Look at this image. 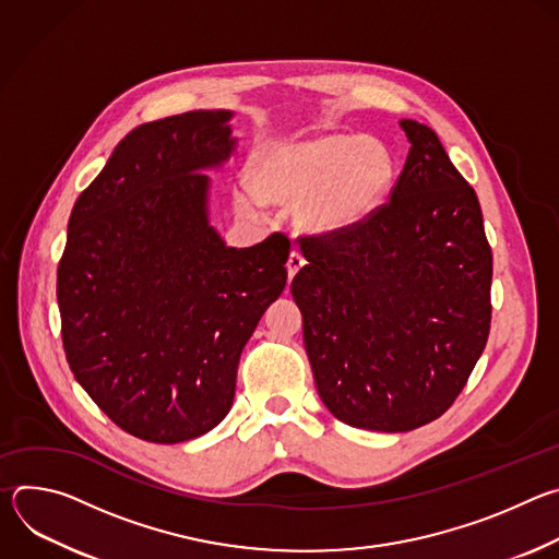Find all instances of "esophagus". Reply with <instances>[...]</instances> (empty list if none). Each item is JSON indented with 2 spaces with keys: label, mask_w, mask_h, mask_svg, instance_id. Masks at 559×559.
<instances>
[{
  "label": "esophagus",
  "mask_w": 559,
  "mask_h": 559,
  "mask_svg": "<svg viewBox=\"0 0 559 559\" xmlns=\"http://www.w3.org/2000/svg\"><path fill=\"white\" fill-rule=\"evenodd\" d=\"M305 263H307L305 257H302L298 250H292V252H289V259H287V278L292 281V278L296 276V272H298Z\"/></svg>",
  "instance_id": "34e87169"
}]
</instances>
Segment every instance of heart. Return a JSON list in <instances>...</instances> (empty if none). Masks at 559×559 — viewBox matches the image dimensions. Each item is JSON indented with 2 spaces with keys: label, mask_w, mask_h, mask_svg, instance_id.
<instances>
[{
  "label": "heart",
  "mask_w": 559,
  "mask_h": 559,
  "mask_svg": "<svg viewBox=\"0 0 559 559\" xmlns=\"http://www.w3.org/2000/svg\"><path fill=\"white\" fill-rule=\"evenodd\" d=\"M250 175L252 188L238 190V207L254 212L261 199L294 205L302 229L332 236L360 227L384 205L397 166L382 141L330 132L267 145Z\"/></svg>",
  "instance_id": "heart-1"
}]
</instances>
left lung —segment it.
<instances>
[{
  "mask_svg": "<svg viewBox=\"0 0 559 559\" xmlns=\"http://www.w3.org/2000/svg\"><path fill=\"white\" fill-rule=\"evenodd\" d=\"M412 143L389 201L360 227L305 234L292 281L316 389L345 425L401 433L440 418L491 330L493 257L475 190L438 134Z\"/></svg>",
  "mask_w": 559,
  "mask_h": 559,
  "instance_id": "1",
  "label": "left lung"
}]
</instances>
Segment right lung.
Instances as JSON below:
<instances>
[{
  "mask_svg": "<svg viewBox=\"0 0 559 559\" xmlns=\"http://www.w3.org/2000/svg\"><path fill=\"white\" fill-rule=\"evenodd\" d=\"M231 112L134 128L68 221L57 270L68 365L126 433L177 444L229 412L241 352L287 283L289 238L225 248L201 168L229 156Z\"/></svg>",
  "mask_w": 559,
  "mask_h": 559,
  "instance_id": "obj_1",
  "label": "right lung"
}]
</instances>
